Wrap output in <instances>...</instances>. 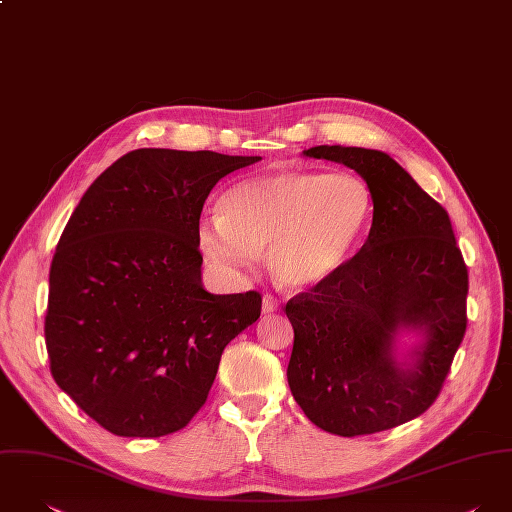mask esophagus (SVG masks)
Returning <instances> with one entry per match:
<instances>
[{
    "instance_id": "1",
    "label": "esophagus",
    "mask_w": 512,
    "mask_h": 512,
    "mask_svg": "<svg viewBox=\"0 0 512 512\" xmlns=\"http://www.w3.org/2000/svg\"><path fill=\"white\" fill-rule=\"evenodd\" d=\"M277 310H279V301L273 295H265L263 297V312L271 314V312H277Z\"/></svg>"
}]
</instances>
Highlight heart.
I'll use <instances>...</instances> for the list:
<instances>
[{"mask_svg":"<svg viewBox=\"0 0 512 512\" xmlns=\"http://www.w3.org/2000/svg\"><path fill=\"white\" fill-rule=\"evenodd\" d=\"M374 215V198L352 174L273 172L235 184L219 213L200 221L205 257L227 271L251 267L267 249L275 279L308 289L338 275L360 249Z\"/></svg>","mask_w":512,"mask_h":512,"instance_id":"b5f03b06","label":"heart"}]
</instances>
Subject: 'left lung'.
I'll list each match as a JSON object with an SVG mask.
<instances>
[{
  "label": "left lung",
  "mask_w": 512,
  "mask_h": 512,
  "mask_svg": "<svg viewBox=\"0 0 512 512\" xmlns=\"http://www.w3.org/2000/svg\"><path fill=\"white\" fill-rule=\"evenodd\" d=\"M354 170L374 198L362 249L291 299L293 398L334 435H368L421 415L441 392L467 328L469 275L447 211L386 152L314 146ZM402 333L418 342L397 348Z\"/></svg>",
  "instance_id": "8db88e82"
}]
</instances>
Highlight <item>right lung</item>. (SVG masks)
<instances>
[{"label":"right lung","mask_w":512,"mask_h":512,"mask_svg":"<svg viewBox=\"0 0 512 512\" xmlns=\"http://www.w3.org/2000/svg\"><path fill=\"white\" fill-rule=\"evenodd\" d=\"M259 160L140 148L75 207L49 271L45 342L57 386L106 431L186 427L223 348L259 318V293L205 291L198 241L213 186Z\"/></svg>","instance_id":"right-lung-1"}]
</instances>
